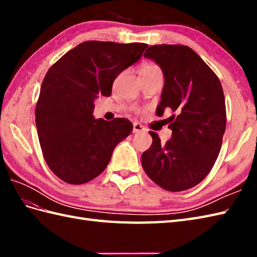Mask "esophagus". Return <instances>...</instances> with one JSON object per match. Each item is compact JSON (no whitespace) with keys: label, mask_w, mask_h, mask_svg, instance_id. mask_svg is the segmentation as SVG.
Wrapping results in <instances>:
<instances>
[{"label":"esophagus","mask_w":257,"mask_h":257,"mask_svg":"<svg viewBox=\"0 0 257 257\" xmlns=\"http://www.w3.org/2000/svg\"><path fill=\"white\" fill-rule=\"evenodd\" d=\"M145 127L141 123L139 122H134V133L135 134H138V133H143L145 132Z\"/></svg>","instance_id":"1"}]
</instances>
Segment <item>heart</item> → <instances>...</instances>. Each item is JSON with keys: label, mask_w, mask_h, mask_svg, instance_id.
Listing matches in <instances>:
<instances>
[{"label": "heart", "mask_w": 257, "mask_h": 257, "mask_svg": "<svg viewBox=\"0 0 257 257\" xmlns=\"http://www.w3.org/2000/svg\"><path fill=\"white\" fill-rule=\"evenodd\" d=\"M157 70H160V68L158 67L156 64L150 63V62H146L144 64H141L138 68V72H139L140 76L148 75L152 72H157Z\"/></svg>", "instance_id": "obj_1"}]
</instances>
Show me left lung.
Here are the masks:
<instances>
[{
  "label": "left lung",
  "instance_id": "obj_1",
  "mask_svg": "<svg viewBox=\"0 0 257 257\" xmlns=\"http://www.w3.org/2000/svg\"><path fill=\"white\" fill-rule=\"evenodd\" d=\"M144 56L165 75L157 114L170 109L172 138L163 145L150 132L152 145L141 156L145 172L162 189L180 192L195 187L212 170L226 128L221 81L206 63L184 45H152Z\"/></svg>",
  "mask_w": 257,
  "mask_h": 257
}]
</instances>
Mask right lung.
I'll list each match as a JSON object with an SVG mask.
<instances>
[{"label":"right lung","instance_id":"right-lung-1","mask_svg":"<svg viewBox=\"0 0 257 257\" xmlns=\"http://www.w3.org/2000/svg\"><path fill=\"white\" fill-rule=\"evenodd\" d=\"M147 47L145 43L87 41L48 69L36 102V128L47 166L64 182L83 184L99 176L114 147L132 134L128 119L92 117L94 100L111 95L113 80Z\"/></svg>","mask_w":257,"mask_h":257}]
</instances>
